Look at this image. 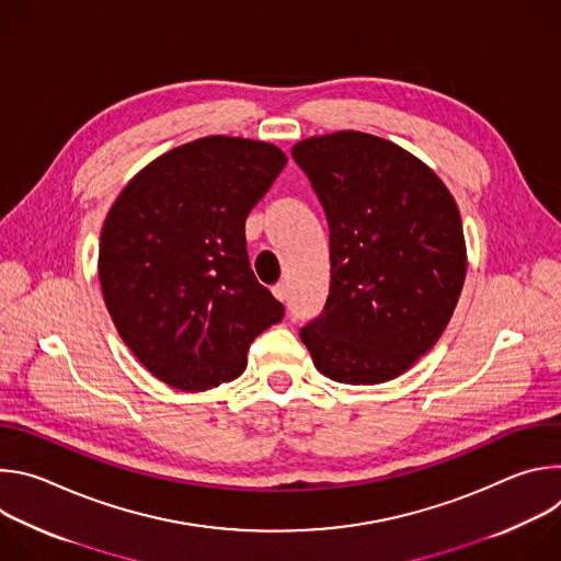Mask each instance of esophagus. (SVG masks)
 I'll return each instance as SVG.
<instances>
[{
  "label": "esophagus",
  "mask_w": 561,
  "mask_h": 561,
  "mask_svg": "<svg viewBox=\"0 0 561 561\" xmlns=\"http://www.w3.org/2000/svg\"><path fill=\"white\" fill-rule=\"evenodd\" d=\"M273 295H275L279 301H288V288H286V284L273 286Z\"/></svg>",
  "instance_id": "obj_1"
}]
</instances>
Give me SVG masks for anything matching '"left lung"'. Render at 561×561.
Listing matches in <instances>:
<instances>
[{
	"label": "left lung",
	"mask_w": 561,
	"mask_h": 561,
	"mask_svg": "<svg viewBox=\"0 0 561 561\" xmlns=\"http://www.w3.org/2000/svg\"><path fill=\"white\" fill-rule=\"evenodd\" d=\"M293 159L331 230L329 299L299 337L335 381L394 379L435 346L457 306L459 208L415 154L368 133L308 137Z\"/></svg>",
	"instance_id": "1"
}]
</instances>
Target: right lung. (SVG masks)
<instances>
[{
  "label": "right lung",
  "mask_w": 561,
  "mask_h": 561,
  "mask_svg": "<svg viewBox=\"0 0 561 561\" xmlns=\"http://www.w3.org/2000/svg\"><path fill=\"white\" fill-rule=\"evenodd\" d=\"M286 167L266 141L202 137L157 157L111 206L100 284L113 324L157 379L197 392L239 377L284 306L251 268L244 224Z\"/></svg>",
  "instance_id": "add662e5"
}]
</instances>
